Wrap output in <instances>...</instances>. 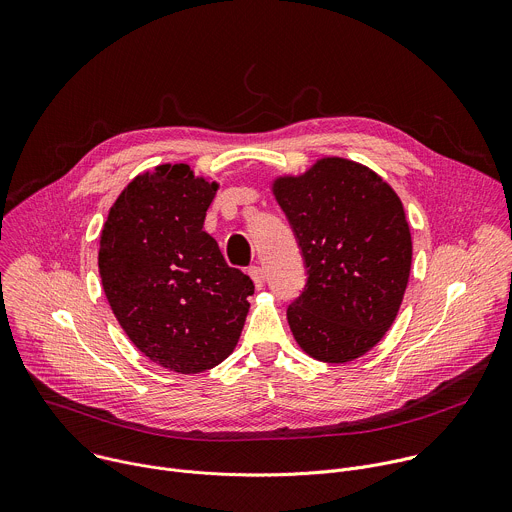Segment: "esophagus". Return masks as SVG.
Masks as SVG:
<instances>
[{
  "mask_svg": "<svg viewBox=\"0 0 512 512\" xmlns=\"http://www.w3.org/2000/svg\"><path fill=\"white\" fill-rule=\"evenodd\" d=\"M248 274H250V278L254 280L256 288H262V286H264V280H266V276H264V270H262L260 266H250Z\"/></svg>",
  "mask_w": 512,
  "mask_h": 512,
  "instance_id": "34e87169",
  "label": "esophagus"
}]
</instances>
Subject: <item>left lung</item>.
<instances>
[{
	"label": "left lung",
	"instance_id": "obj_1",
	"mask_svg": "<svg viewBox=\"0 0 512 512\" xmlns=\"http://www.w3.org/2000/svg\"><path fill=\"white\" fill-rule=\"evenodd\" d=\"M274 195L306 268L286 319L296 343L325 363H347L391 327L410 278L412 236L397 193L371 169L329 157Z\"/></svg>",
	"mask_w": 512,
	"mask_h": 512
}]
</instances>
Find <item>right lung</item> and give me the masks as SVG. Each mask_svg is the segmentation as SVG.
<instances>
[{"mask_svg":"<svg viewBox=\"0 0 512 512\" xmlns=\"http://www.w3.org/2000/svg\"><path fill=\"white\" fill-rule=\"evenodd\" d=\"M218 191L183 165H159L119 195L100 234L111 309L153 363L199 373L236 347L254 282L228 266L203 220Z\"/></svg>","mask_w":512,"mask_h":512,"instance_id":"add662e5","label":"right lung"}]
</instances>
